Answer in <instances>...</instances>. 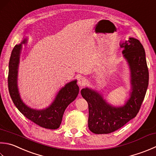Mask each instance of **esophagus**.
I'll return each mask as SVG.
<instances>
[{
	"instance_id": "34e87169",
	"label": "esophagus",
	"mask_w": 156,
	"mask_h": 156,
	"mask_svg": "<svg viewBox=\"0 0 156 156\" xmlns=\"http://www.w3.org/2000/svg\"><path fill=\"white\" fill-rule=\"evenodd\" d=\"M86 82H87L86 79H85L84 77H80L78 78V84L79 86H80V87L84 86V85L86 84Z\"/></svg>"
}]
</instances>
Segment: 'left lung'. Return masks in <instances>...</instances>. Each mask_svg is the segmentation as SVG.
I'll use <instances>...</instances> for the list:
<instances>
[{
  "instance_id": "8db88e82",
  "label": "left lung",
  "mask_w": 156,
  "mask_h": 156,
  "mask_svg": "<svg viewBox=\"0 0 156 156\" xmlns=\"http://www.w3.org/2000/svg\"><path fill=\"white\" fill-rule=\"evenodd\" d=\"M123 57L130 72L131 92L124 105L109 104L103 94L92 88H84L81 94L88 104V129L95 134H109L120 129L135 118L145 98L149 84V72L145 52L141 42L129 38L120 42Z\"/></svg>"
}]
</instances>
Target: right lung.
<instances>
[{"mask_svg":"<svg viewBox=\"0 0 156 156\" xmlns=\"http://www.w3.org/2000/svg\"><path fill=\"white\" fill-rule=\"evenodd\" d=\"M25 38L20 44H16L11 52L9 63L8 87L9 93L15 105L21 114L38 126L48 129H57L62 123L66 109L76 99L79 93V87L74 80L66 84L57 94L51 104L44 109H32L26 105L21 99L17 86L18 67L23 44H26Z\"/></svg>","mask_w":156,"mask_h":156,"instance_id":"1","label":"right lung"}]
</instances>
